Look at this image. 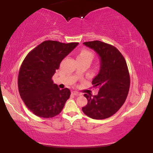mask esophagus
Wrapping results in <instances>:
<instances>
[{
    "label": "esophagus",
    "mask_w": 153,
    "mask_h": 153,
    "mask_svg": "<svg viewBox=\"0 0 153 153\" xmlns=\"http://www.w3.org/2000/svg\"><path fill=\"white\" fill-rule=\"evenodd\" d=\"M72 94H74V95H76V96H80V95H82V94L81 93L77 92V91H72Z\"/></svg>",
    "instance_id": "1"
}]
</instances>
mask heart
Masks as SVG:
<instances>
[{"label":"heart","instance_id":"b5f03b06","mask_svg":"<svg viewBox=\"0 0 153 153\" xmlns=\"http://www.w3.org/2000/svg\"><path fill=\"white\" fill-rule=\"evenodd\" d=\"M93 54L91 52L85 49H83L79 52V53L77 56V59H85V58H89L91 60H92Z\"/></svg>","mask_w":153,"mask_h":153}]
</instances>
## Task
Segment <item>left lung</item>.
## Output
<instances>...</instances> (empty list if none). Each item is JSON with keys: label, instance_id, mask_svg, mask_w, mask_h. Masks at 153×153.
<instances>
[{"label": "left lung", "instance_id": "8db88e82", "mask_svg": "<svg viewBox=\"0 0 153 153\" xmlns=\"http://www.w3.org/2000/svg\"><path fill=\"white\" fill-rule=\"evenodd\" d=\"M100 57L99 74L92 81L94 87L99 89L93 97L84 94L87 104L83 113L95 120L108 118L118 112L128 97L130 77L126 61L121 53L112 45L100 41L85 42Z\"/></svg>", "mask_w": 153, "mask_h": 153}]
</instances>
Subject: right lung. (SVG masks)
Here are the masks:
<instances>
[{
	"label": "right lung",
	"mask_w": 153,
	"mask_h": 153,
	"mask_svg": "<svg viewBox=\"0 0 153 153\" xmlns=\"http://www.w3.org/2000/svg\"><path fill=\"white\" fill-rule=\"evenodd\" d=\"M78 43L45 41L31 51L20 67L18 85L23 101L35 115L53 118L70 98L69 89H60L52 79L60 64Z\"/></svg>",
	"instance_id": "1"
}]
</instances>
